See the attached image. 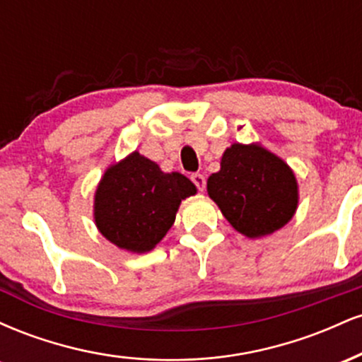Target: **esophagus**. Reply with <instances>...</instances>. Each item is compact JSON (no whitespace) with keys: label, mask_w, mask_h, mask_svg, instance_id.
<instances>
[{"label":"esophagus","mask_w":362,"mask_h":362,"mask_svg":"<svg viewBox=\"0 0 362 362\" xmlns=\"http://www.w3.org/2000/svg\"><path fill=\"white\" fill-rule=\"evenodd\" d=\"M190 180L194 182V185L197 187V190H204L206 189V177L202 175V173H192V175H190Z\"/></svg>","instance_id":"esophagus-1"}]
</instances>
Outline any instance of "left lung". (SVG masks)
<instances>
[{
    "mask_svg": "<svg viewBox=\"0 0 362 362\" xmlns=\"http://www.w3.org/2000/svg\"><path fill=\"white\" fill-rule=\"evenodd\" d=\"M207 194L242 235H271L298 206L294 173L281 158L257 144L236 143L224 151L221 170L207 178Z\"/></svg>",
    "mask_w": 362,
    "mask_h": 362,
    "instance_id": "left-lung-1",
    "label": "left lung"
}]
</instances>
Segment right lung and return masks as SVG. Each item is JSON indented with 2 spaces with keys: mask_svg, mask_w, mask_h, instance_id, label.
<instances>
[{
  "mask_svg": "<svg viewBox=\"0 0 362 362\" xmlns=\"http://www.w3.org/2000/svg\"><path fill=\"white\" fill-rule=\"evenodd\" d=\"M195 185L182 173H163L138 151L105 172L95 194V223L109 242L149 252L175 221L182 199Z\"/></svg>",
  "mask_w": 362,
  "mask_h": 362,
  "instance_id": "1",
  "label": "right lung"
}]
</instances>
